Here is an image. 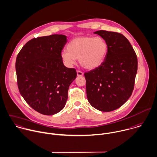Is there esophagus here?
<instances>
[{
  "mask_svg": "<svg viewBox=\"0 0 157 157\" xmlns=\"http://www.w3.org/2000/svg\"><path fill=\"white\" fill-rule=\"evenodd\" d=\"M83 75H84V73L83 72H82V71H81L79 70L77 71V76H82Z\"/></svg>",
  "mask_w": 157,
  "mask_h": 157,
  "instance_id": "1",
  "label": "esophagus"
}]
</instances>
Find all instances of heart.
<instances>
[{
	"label": "heart",
	"instance_id": "1",
	"mask_svg": "<svg viewBox=\"0 0 157 157\" xmlns=\"http://www.w3.org/2000/svg\"><path fill=\"white\" fill-rule=\"evenodd\" d=\"M67 52H63L61 57L68 65L79 59L80 65L87 70L99 67L105 59L108 45L101 37L81 36L71 40L67 47Z\"/></svg>",
	"mask_w": 157,
	"mask_h": 157
}]
</instances>
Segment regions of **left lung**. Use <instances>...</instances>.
I'll return each instance as SVG.
<instances>
[{"label": "left lung", "mask_w": 157, "mask_h": 157, "mask_svg": "<svg viewBox=\"0 0 157 157\" xmlns=\"http://www.w3.org/2000/svg\"><path fill=\"white\" fill-rule=\"evenodd\" d=\"M107 42L108 51L101 65L84 73L89 103L96 109L110 112L122 106L132 94L138 61L124 36L117 32H94Z\"/></svg>", "instance_id": "left-lung-1"}]
</instances>
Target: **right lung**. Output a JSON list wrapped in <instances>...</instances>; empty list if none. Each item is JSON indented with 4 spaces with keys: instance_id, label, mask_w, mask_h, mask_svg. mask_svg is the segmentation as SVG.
Listing matches in <instances>:
<instances>
[{
    "instance_id": "1",
    "label": "right lung",
    "mask_w": 157,
    "mask_h": 157,
    "mask_svg": "<svg viewBox=\"0 0 157 157\" xmlns=\"http://www.w3.org/2000/svg\"><path fill=\"white\" fill-rule=\"evenodd\" d=\"M67 36L52 34L29 40L17 56L16 71L20 94L37 112L52 115L65 107L68 90L76 78L66 67L61 52Z\"/></svg>"
}]
</instances>
